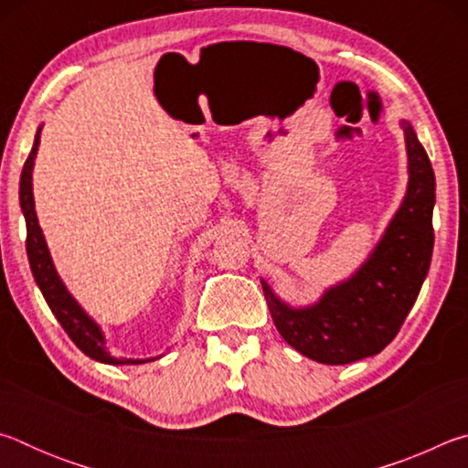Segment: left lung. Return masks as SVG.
<instances>
[{
  "label": "left lung",
  "mask_w": 468,
  "mask_h": 468,
  "mask_svg": "<svg viewBox=\"0 0 468 468\" xmlns=\"http://www.w3.org/2000/svg\"><path fill=\"white\" fill-rule=\"evenodd\" d=\"M400 128L409 158L407 194L366 262L303 307L284 303L260 279L281 336L301 355L326 366L366 359L390 345L430 271L435 176L413 125L400 120Z\"/></svg>",
  "instance_id": "1"
}]
</instances>
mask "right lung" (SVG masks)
Instances as JSON below:
<instances>
[{
	"instance_id": "1",
	"label": "right lung",
	"mask_w": 468,
	"mask_h": 468,
	"mask_svg": "<svg viewBox=\"0 0 468 468\" xmlns=\"http://www.w3.org/2000/svg\"><path fill=\"white\" fill-rule=\"evenodd\" d=\"M41 130L43 125H38L33 150L25 163L20 176V208L27 220V253L30 271H33L35 281L41 289L47 305L51 307V312L61 328L68 332V336L74 340V345L80 348L84 355H89L90 359L107 363V366H140V363L154 361L158 357L148 359H117L107 351V338L102 335V330L97 322H94L89 314L82 310V305L72 297V292L68 291L66 284L59 279L58 271H55L49 248H47L45 235L38 225L37 210H35V196H33V167L38 144H41Z\"/></svg>"
}]
</instances>
